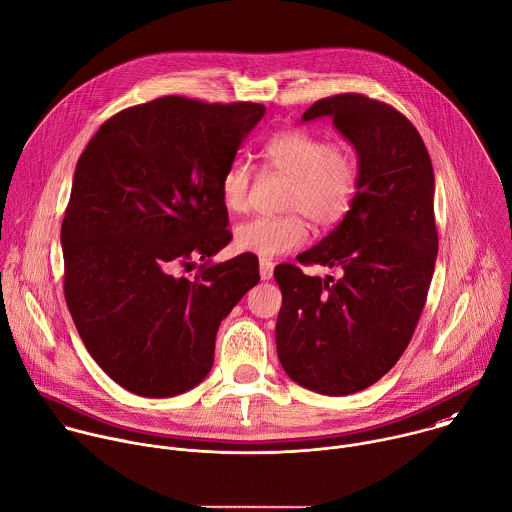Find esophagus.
<instances>
[{
	"label": "esophagus",
	"instance_id": "obj_1",
	"mask_svg": "<svg viewBox=\"0 0 512 512\" xmlns=\"http://www.w3.org/2000/svg\"><path fill=\"white\" fill-rule=\"evenodd\" d=\"M273 267H275V263L271 259H267V257L259 259V275L263 281H269L273 277Z\"/></svg>",
	"mask_w": 512,
	"mask_h": 512
}]
</instances>
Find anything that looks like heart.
<instances>
[{
	"instance_id": "1",
	"label": "heart",
	"mask_w": 512,
	"mask_h": 512,
	"mask_svg": "<svg viewBox=\"0 0 512 512\" xmlns=\"http://www.w3.org/2000/svg\"><path fill=\"white\" fill-rule=\"evenodd\" d=\"M265 166L289 177L283 209L277 217H251L237 225L235 245L239 251L275 257L301 247L307 239V217L315 227L329 229L350 213L358 185L360 166L356 154L331 144L307 130H283L261 146ZM253 170L235 160L221 179V201L231 213L249 209Z\"/></svg>"
}]
</instances>
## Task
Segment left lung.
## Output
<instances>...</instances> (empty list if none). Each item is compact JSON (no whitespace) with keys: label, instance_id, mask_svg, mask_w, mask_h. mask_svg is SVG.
<instances>
[{"label":"left lung","instance_id":"1","mask_svg":"<svg viewBox=\"0 0 512 512\" xmlns=\"http://www.w3.org/2000/svg\"><path fill=\"white\" fill-rule=\"evenodd\" d=\"M323 116L356 148L360 185L344 221L297 261L344 275L275 267L283 293L275 342L293 382L348 396L394 368L424 309L438 255L434 170L414 124L384 102L337 94L317 100L301 122Z\"/></svg>","mask_w":512,"mask_h":512}]
</instances>
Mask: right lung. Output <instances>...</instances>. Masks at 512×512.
Returning a JSON list of instances; mask_svg holds the SVG:
<instances>
[{"instance_id": "1", "label": "right lung", "mask_w": 512, "mask_h": 512, "mask_svg": "<svg viewBox=\"0 0 512 512\" xmlns=\"http://www.w3.org/2000/svg\"><path fill=\"white\" fill-rule=\"evenodd\" d=\"M253 102L164 96L114 114L78 158L62 221L64 295L94 362L144 398L179 396L215 362L221 321L259 281L229 241L221 179L263 118ZM199 256L195 278L177 276Z\"/></svg>"}]
</instances>
